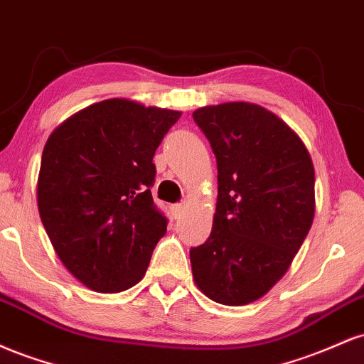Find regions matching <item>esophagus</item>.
<instances>
[{
    "mask_svg": "<svg viewBox=\"0 0 364 364\" xmlns=\"http://www.w3.org/2000/svg\"><path fill=\"white\" fill-rule=\"evenodd\" d=\"M171 212H173L174 219H179L183 215V212H185V205L183 203H174V205H171Z\"/></svg>",
    "mask_w": 364,
    "mask_h": 364,
    "instance_id": "esophagus-1",
    "label": "esophagus"
}]
</instances>
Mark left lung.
<instances>
[{
	"mask_svg": "<svg viewBox=\"0 0 364 364\" xmlns=\"http://www.w3.org/2000/svg\"><path fill=\"white\" fill-rule=\"evenodd\" d=\"M195 123L217 161L214 225L190 250L198 289L241 306L281 281L315 215V169L306 147L281 118L250 102L200 107Z\"/></svg>",
	"mask_w": 364,
	"mask_h": 364,
	"instance_id": "1",
	"label": "left lung"
}]
</instances>
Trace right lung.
<instances>
[{
  "label": "right lung",
  "instance_id": "right-lung-1",
  "mask_svg": "<svg viewBox=\"0 0 364 364\" xmlns=\"http://www.w3.org/2000/svg\"><path fill=\"white\" fill-rule=\"evenodd\" d=\"M181 112L107 99L51 133L37 205L63 265L92 291L141 281L168 219L154 203L152 159Z\"/></svg>",
  "mask_w": 364,
  "mask_h": 364
}]
</instances>
